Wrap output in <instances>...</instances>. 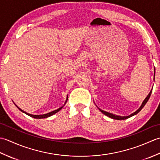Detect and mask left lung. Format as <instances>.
Masks as SVG:
<instances>
[{
	"mask_svg": "<svg viewBox=\"0 0 160 160\" xmlns=\"http://www.w3.org/2000/svg\"><path fill=\"white\" fill-rule=\"evenodd\" d=\"M151 93H152V90L151 91V92L149 93V94L148 95V96L145 98V100H144V102H142V105H141V107H140V108H139V109L138 110V111H136L135 112V113H132V114H131L130 115H128V116H124V117H122V116H118V115H114V114H112V113H108V112H107V111H103V110H101L100 108H99V110L102 112V113L103 114H104V115H106L107 116H108V117H109V118H112V119H114V120H125V119H127V118H131V117H132V115H136L137 113H138L139 112H140L142 109V108H143L144 107V105L147 104V102H148V99H149V98H150V96H151Z\"/></svg>",
	"mask_w": 160,
	"mask_h": 160,
	"instance_id": "left-lung-1",
	"label": "left lung"
}]
</instances>
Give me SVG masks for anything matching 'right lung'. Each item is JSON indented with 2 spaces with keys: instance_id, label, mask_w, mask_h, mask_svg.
<instances>
[{
  "instance_id": "add662e5",
  "label": "right lung",
  "mask_w": 160,
  "mask_h": 160,
  "mask_svg": "<svg viewBox=\"0 0 160 160\" xmlns=\"http://www.w3.org/2000/svg\"><path fill=\"white\" fill-rule=\"evenodd\" d=\"M67 100H68V98H67V100H66V102H67ZM65 102V103H66ZM16 105V104H15ZM17 107V106H16ZM62 108V107H60V108H58L57 110H55V111H52V112H50V113H47V114H43V115H32V114H29V113H26V112H25L24 111H22V109H20V108H19V107H18V109L20 110V111H21L22 112H23V113H25V114H27V115H28L29 116H30V117H32V118H36V119H41V118H48V117H49V116H52V115H53V114H55L56 113H57V112H58L61 108Z\"/></svg>"
}]
</instances>
